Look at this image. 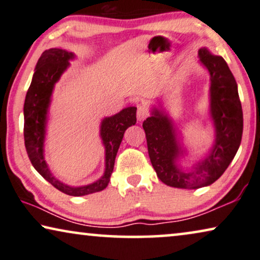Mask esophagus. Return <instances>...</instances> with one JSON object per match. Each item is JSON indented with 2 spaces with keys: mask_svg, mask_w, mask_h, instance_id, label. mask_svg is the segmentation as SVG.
Wrapping results in <instances>:
<instances>
[{
  "mask_svg": "<svg viewBox=\"0 0 260 260\" xmlns=\"http://www.w3.org/2000/svg\"><path fill=\"white\" fill-rule=\"evenodd\" d=\"M139 121H144V120L148 116V111L146 109L145 106L138 105V113H137Z\"/></svg>",
  "mask_w": 260,
  "mask_h": 260,
  "instance_id": "esophagus-1",
  "label": "esophagus"
}]
</instances>
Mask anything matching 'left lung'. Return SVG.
<instances>
[{
  "mask_svg": "<svg viewBox=\"0 0 260 260\" xmlns=\"http://www.w3.org/2000/svg\"><path fill=\"white\" fill-rule=\"evenodd\" d=\"M199 58L210 73V115L215 129L213 147L206 158L192 171H182L177 162L182 153L180 142L167 114L154 108L142 123L152 166L160 180L171 187L196 189L213 184L235 158L243 135L238 87L228 63L206 48L199 50Z\"/></svg>",
  "mask_w": 260,
  "mask_h": 260,
  "instance_id": "1",
  "label": "left lung"
}]
</instances>
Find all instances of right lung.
<instances>
[{
    "label": "right lung",
    "mask_w": 260,
    "mask_h": 260,
    "mask_svg": "<svg viewBox=\"0 0 260 260\" xmlns=\"http://www.w3.org/2000/svg\"><path fill=\"white\" fill-rule=\"evenodd\" d=\"M74 57L73 53L60 48H52L42 53L36 63L31 83L25 95L23 135L25 151L35 170L58 191L68 196L81 197L100 192L107 187L114 168L116 153L122 141L125 131L137 122V108L127 107L118 114L102 120L100 137L102 144L105 145L106 168L104 175L99 180L79 187H73L58 181L47 166L43 155L47 114H48L54 86L61 78L62 73L68 68L69 60H73Z\"/></svg>",
    "instance_id": "obj_1"
}]
</instances>
